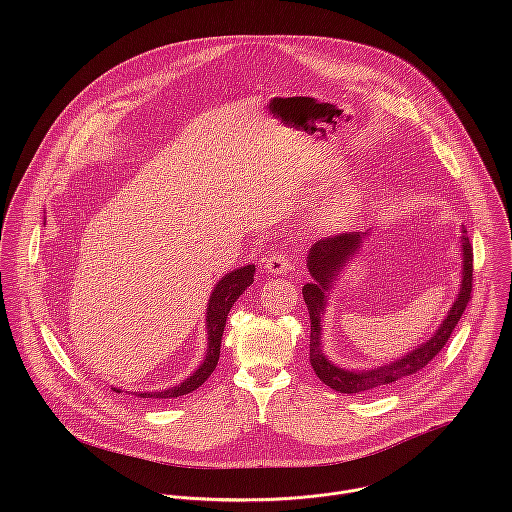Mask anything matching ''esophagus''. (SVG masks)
<instances>
[{"mask_svg":"<svg viewBox=\"0 0 512 512\" xmlns=\"http://www.w3.org/2000/svg\"><path fill=\"white\" fill-rule=\"evenodd\" d=\"M264 268H266V272H268V274H274V276H282V274L290 272V268H292V262H290V258L286 256V252H284V250H276L274 254H270V256L266 258V262H264Z\"/></svg>","mask_w":512,"mask_h":512,"instance_id":"esophagus-1","label":"esophagus"}]
</instances>
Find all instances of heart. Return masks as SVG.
<instances>
[{"label": "heart", "mask_w": 512, "mask_h": 512, "mask_svg": "<svg viewBox=\"0 0 512 512\" xmlns=\"http://www.w3.org/2000/svg\"><path fill=\"white\" fill-rule=\"evenodd\" d=\"M353 201H355V197H353V195H347V197L337 205V209H335L337 217H347V215L353 211Z\"/></svg>", "instance_id": "heart-1"}]
</instances>
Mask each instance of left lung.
<instances>
[{"instance_id": "obj_1", "label": "left lung", "mask_w": 512, "mask_h": 512, "mask_svg": "<svg viewBox=\"0 0 512 512\" xmlns=\"http://www.w3.org/2000/svg\"><path fill=\"white\" fill-rule=\"evenodd\" d=\"M368 232H343L331 238L317 240L307 254V268L311 274V282L303 286V299L309 311L311 319V335H309V363L313 366L319 380H323L327 386H331L337 392L343 394H361L368 390H376L380 386H388L392 382H398L406 376L416 374L418 370L426 368V365L438 355L451 337L455 325L459 323L473 288V246L469 244V238L465 236L467 230L463 228L461 236V250H463V276H461V288L457 293L455 303L449 307L447 317L439 325L438 331L430 341L420 345L418 349L410 351L402 359L388 363L384 366H376L372 370H347L341 366L333 365L325 353L321 351V315L325 311L327 292L333 284V280L339 276V272L349 264V260L359 252L363 240Z\"/></svg>"}]
</instances>
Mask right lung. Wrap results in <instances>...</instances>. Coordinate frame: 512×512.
<instances>
[{"label": "right lung", "mask_w": 512, "mask_h": 512, "mask_svg": "<svg viewBox=\"0 0 512 512\" xmlns=\"http://www.w3.org/2000/svg\"><path fill=\"white\" fill-rule=\"evenodd\" d=\"M254 266H242L238 270L228 272L226 276H222L213 295L209 299V307H207V335H209V349L205 355L203 365L199 366L193 376H189L187 380H183L179 386H173L169 390H161V392H134L138 398H177L183 394H189L193 390H197L217 368L220 357V339H222V331L226 325V315L230 311V307L234 305V301L242 295V292L252 286L254 282ZM116 390V388H114ZM120 392V390H116Z\"/></svg>", "instance_id": "add662e5"}]
</instances>
